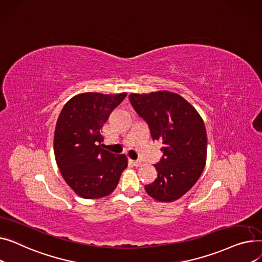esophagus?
<instances>
[{
    "label": "esophagus",
    "instance_id": "obj_1",
    "mask_svg": "<svg viewBox=\"0 0 262 262\" xmlns=\"http://www.w3.org/2000/svg\"><path fill=\"white\" fill-rule=\"evenodd\" d=\"M131 163L133 164V166H136V167H138V166H141V161H131Z\"/></svg>",
    "mask_w": 262,
    "mask_h": 262
}]
</instances>
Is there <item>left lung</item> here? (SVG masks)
Here are the masks:
<instances>
[{
    "label": "left lung",
    "mask_w": 262,
    "mask_h": 262,
    "mask_svg": "<svg viewBox=\"0 0 262 262\" xmlns=\"http://www.w3.org/2000/svg\"><path fill=\"white\" fill-rule=\"evenodd\" d=\"M129 99L148 124L153 141L163 143V157L155 165L158 178L145 189L157 201H176L194 185L205 167L204 121L186 99L172 92L132 93Z\"/></svg>",
    "instance_id": "obj_1"
}]
</instances>
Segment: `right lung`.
Listing matches in <instances>:
<instances>
[{"label":"right lung","instance_id":"1","mask_svg":"<svg viewBox=\"0 0 262 262\" xmlns=\"http://www.w3.org/2000/svg\"><path fill=\"white\" fill-rule=\"evenodd\" d=\"M127 93H81L72 97L58 117L54 152L61 176L84 199L109 195L128 166L125 155L101 148V128Z\"/></svg>","mask_w":262,"mask_h":262}]
</instances>
